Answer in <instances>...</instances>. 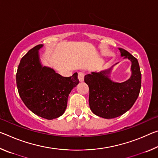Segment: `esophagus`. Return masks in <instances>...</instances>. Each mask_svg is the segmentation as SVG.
Here are the masks:
<instances>
[{
  "label": "esophagus",
  "instance_id": "34e87169",
  "mask_svg": "<svg viewBox=\"0 0 158 158\" xmlns=\"http://www.w3.org/2000/svg\"><path fill=\"white\" fill-rule=\"evenodd\" d=\"M84 75H85L84 73H81V72H80V73H78V79L79 80V81H84Z\"/></svg>",
  "mask_w": 158,
  "mask_h": 158
}]
</instances>
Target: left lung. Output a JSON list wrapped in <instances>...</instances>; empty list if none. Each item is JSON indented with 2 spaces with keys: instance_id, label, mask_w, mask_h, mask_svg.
Wrapping results in <instances>:
<instances>
[{
  "instance_id": "8db88e82",
  "label": "left lung",
  "mask_w": 158,
  "mask_h": 158,
  "mask_svg": "<svg viewBox=\"0 0 158 158\" xmlns=\"http://www.w3.org/2000/svg\"><path fill=\"white\" fill-rule=\"evenodd\" d=\"M118 49L121 56L132 63V74L127 81L118 83L110 79V73L114 65L84 77V81L89 87L90 110L106 119L120 116L129 110L137 100L141 89V74L137 59L126 50L121 48Z\"/></svg>"
}]
</instances>
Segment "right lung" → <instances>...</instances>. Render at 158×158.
Masks as SVG:
<instances>
[{
  "mask_svg": "<svg viewBox=\"0 0 158 158\" xmlns=\"http://www.w3.org/2000/svg\"><path fill=\"white\" fill-rule=\"evenodd\" d=\"M43 44L29 50L21 59L16 81L19 94L30 110L43 118L52 120L65 112L69 94L79 84L77 73L64 77L40 62L39 50Z\"/></svg>",
  "mask_w": 158,
  "mask_h": 158,
  "instance_id": "add662e5",
  "label": "right lung"
}]
</instances>
